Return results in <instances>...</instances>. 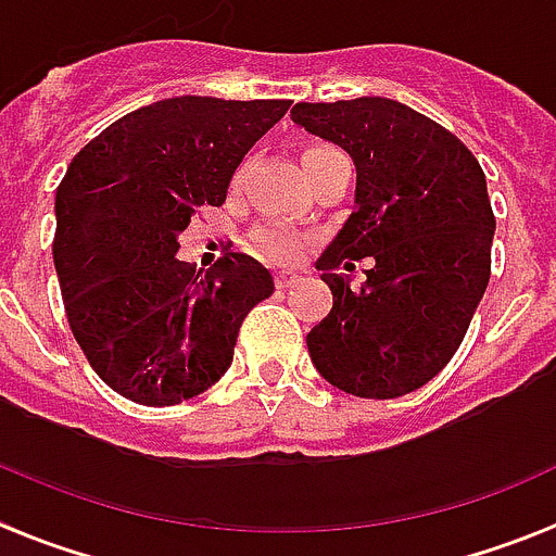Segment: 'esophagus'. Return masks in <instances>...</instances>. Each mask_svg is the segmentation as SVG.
Returning a JSON list of instances; mask_svg holds the SVG:
<instances>
[{"instance_id": "1", "label": "esophagus", "mask_w": 556, "mask_h": 556, "mask_svg": "<svg viewBox=\"0 0 556 556\" xmlns=\"http://www.w3.org/2000/svg\"><path fill=\"white\" fill-rule=\"evenodd\" d=\"M295 281H298V275H292V273H278V275H275V287H278V289L295 287Z\"/></svg>"}]
</instances>
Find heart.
Returning <instances> with one entry per match:
<instances>
[{
  "label": "heart",
  "instance_id": "1",
  "mask_svg": "<svg viewBox=\"0 0 556 556\" xmlns=\"http://www.w3.org/2000/svg\"><path fill=\"white\" fill-rule=\"evenodd\" d=\"M258 250L264 252L267 258L287 264V261H292L298 255L301 241H298L295 236L283 232V229H264V232L258 236Z\"/></svg>",
  "mask_w": 556,
  "mask_h": 556
}]
</instances>
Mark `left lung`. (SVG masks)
Here are the masks:
<instances>
[{"instance_id":"8db88e82","label":"left lung","mask_w":556,"mask_h":556,"mask_svg":"<svg viewBox=\"0 0 556 556\" xmlns=\"http://www.w3.org/2000/svg\"><path fill=\"white\" fill-rule=\"evenodd\" d=\"M292 122L343 147L357 169L355 213L318 261L332 312L306 334L312 364L355 397L415 392L452 361L489 287L483 167L454 132L394 99L301 102ZM364 257L355 288L345 274Z\"/></svg>"}]
</instances>
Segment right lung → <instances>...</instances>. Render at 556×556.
Masks as SVG:
<instances>
[{
    "label": "right lung",
    "instance_id": "obj_1",
    "mask_svg": "<svg viewBox=\"0 0 556 556\" xmlns=\"http://www.w3.org/2000/svg\"><path fill=\"white\" fill-rule=\"evenodd\" d=\"M287 110L283 99H164L110 124L64 173L53 264L67 324L127 401L173 406L206 392L252 306L275 292L244 252H224L206 273L176 252L192 215L224 204L241 159Z\"/></svg>",
    "mask_w": 556,
    "mask_h": 556
}]
</instances>
